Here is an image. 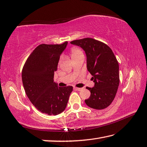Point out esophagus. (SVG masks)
I'll return each instance as SVG.
<instances>
[{"instance_id":"1","label":"esophagus","mask_w":147,"mask_h":147,"mask_svg":"<svg viewBox=\"0 0 147 147\" xmlns=\"http://www.w3.org/2000/svg\"><path fill=\"white\" fill-rule=\"evenodd\" d=\"M74 90H78V91H80V90H82V88H78V87H74Z\"/></svg>"}]
</instances>
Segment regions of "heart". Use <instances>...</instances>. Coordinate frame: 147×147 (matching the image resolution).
I'll list each match as a JSON object with an SVG mask.
<instances>
[{"mask_svg": "<svg viewBox=\"0 0 147 147\" xmlns=\"http://www.w3.org/2000/svg\"><path fill=\"white\" fill-rule=\"evenodd\" d=\"M71 53L72 57H75V56L78 55H80V54L83 53V52H82V51L80 50V48L74 47V48H73L71 49Z\"/></svg>", "mask_w": 147, "mask_h": 147, "instance_id": "b5f03b06", "label": "heart"}]
</instances>
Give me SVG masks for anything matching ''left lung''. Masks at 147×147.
<instances>
[{"instance_id":"left-lung-1","label":"left lung","mask_w":147,"mask_h":147,"mask_svg":"<svg viewBox=\"0 0 147 147\" xmlns=\"http://www.w3.org/2000/svg\"><path fill=\"white\" fill-rule=\"evenodd\" d=\"M71 44L82 47L87 55V69L95 83L87 87L90 96L85 102L89 107L103 110L111 105L119 85V65L116 57L108 46L92 38L74 40Z\"/></svg>"}]
</instances>
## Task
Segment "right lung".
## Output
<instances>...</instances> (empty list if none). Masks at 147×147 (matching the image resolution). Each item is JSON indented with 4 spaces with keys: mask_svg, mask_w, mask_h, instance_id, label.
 <instances>
[{
    "mask_svg": "<svg viewBox=\"0 0 147 147\" xmlns=\"http://www.w3.org/2000/svg\"><path fill=\"white\" fill-rule=\"evenodd\" d=\"M67 42L60 45L41 44L25 62L22 73L25 93L42 113L57 115L64 111L73 91L72 86L60 87L53 82L60 54Z\"/></svg>",
    "mask_w": 147,
    "mask_h": 147,
    "instance_id": "1",
    "label": "right lung"
}]
</instances>
